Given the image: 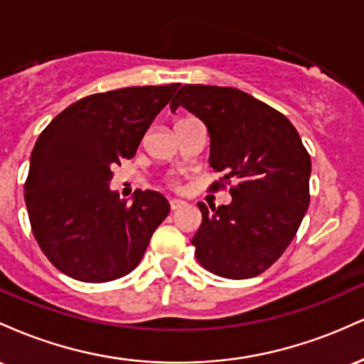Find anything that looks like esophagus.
<instances>
[{
    "instance_id": "obj_1",
    "label": "esophagus",
    "mask_w": 364,
    "mask_h": 364,
    "mask_svg": "<svg viewBox=\"0 0 364 364\" xmlns=\"http://www.w3.org/2000/svg\"><path fill=\"white\" fill-rule=\"evenodd\" d=\"M169 205H171V210H178V208L185 207L186 203L183 202V200H178V198H171V200H169Z\"/></svg>"
}]
</instances>
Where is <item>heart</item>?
<instances>
[{
    "mask_svg": "<svg viewBox=\"0 0 364 364\" xmlns=\"http://www.w3.org/2000/svg\"><path fill=\"white\" fill-rule=\"evenodd\" d=\"M181 119H185V118H179V119H178V121H181ZM178 121H176V123H178Z\"/></svg>",
    "mask_w": 364,
    "mask_h": 364,
    "instance_id": "1",
    "label": "heart"
}]
</instances>
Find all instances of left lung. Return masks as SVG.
Returning <instances> with one entry per match:
<instances>
[{"mask_svg":"<svg viewBox=\"0 0 364 364\" xmlns=\"http://www.w3.org/2000/svg\"><path fill=\"white\" fill-rule=\"evenodd\" d=\"M179 106L210 135L208 161L224 174L210 190L229 185L232 196L217 208L198 202L196 260L225 279L260 275L286 252L310 205V154L282 112L232 87L183 85L171 101L173 111Z\"/></svg>","mask_w":364,"mask_h":364,"instance_id":"8db88e82","label":"left lung"}]
</instances>
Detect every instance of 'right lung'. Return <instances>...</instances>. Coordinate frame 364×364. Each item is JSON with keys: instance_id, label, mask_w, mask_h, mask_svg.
I'll use <instances>...</instances> for the list:
<instances>
[{"instance_id": "add662e5", "label": "right lung", "mask_w": 364, "mask_h": 364, "mask_svg": "<svg viewBox=\"0 0 364 364\" xmlns=\"http://www.w3.org/2000/svg\"><path fill=\"white\" fill-rule=\"evenodd\" d=\"M178 87L92 94L61 111L37 139L25 205L37 245L68 277L107 282L129 274L168 217L169 203L159 191L136 190L127 203L109 181Z\"/></svg>"}]
</instances>
